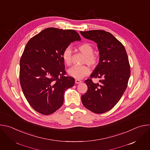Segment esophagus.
<instances>
[{"instance_id":"obj_1","label":"esophagus","mask_w":150,"mask_h":150,"mask_svg":"<svg viewBox=\"0 0 150 150\" xmlns=\"http://www.w3.org/2000/svg\"><path fill=\"white\" fill-rule=\"evenodd\" d=\"M81 82H82V81H81L80 79H75V83H81Z\"/></svg>"}]
</instances>
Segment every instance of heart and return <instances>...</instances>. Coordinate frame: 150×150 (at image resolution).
Wrapping results in <instances>:
<instances>
[{"label":"heart","instance_id":"obj_1","mask_svg":"<svg viewBox=\"0 0 150 150\" xmlns=\"http://www.w3.org/2000/svg\"><path fill=\"white\" fill-rule=\"evenodd\" d=\"M78 50L83 54L85 55L83 63H87L91 67H95L98 62V57L93 54L94 48L89 43L85 42L78 46ZM62 59L65 65L70 66L72 60V52L71 47H66L62 54ZM90 72V69L86 65L82 66H74L69 68L68 71V74L71 76L81 79L86 76Z\"/></svg>","mask_w":150,"mask_h":150}]
</instances>
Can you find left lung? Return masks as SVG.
<instances>
[{
    "instance_id": "1",
    "label": "left lung",
    "mask_w": 150,
    "mask_h": 150,
    "mask_svg": "<svg viewBox=\"0 0 150 150\" xmlns=\"http://www.w3.org/2000/svg\"><path fill=\"white\" fill-rule=\"evenodd\" d=\"M80 33L97 45L99 62L90 78L102 79L97 83L91 79L85 81L88 90L81 96V101L90 111L103 113L113 108L126 89L131 75L129 60L123 45L111 33L103 30Z\"/></svg>"
}]
</instances>
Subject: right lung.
Listing matches in <instances>:
<instances>
[{
    "mask_svg": "<svg viewBox=\"0 0 150 150\" xmlns=\"http://www.w3.org/2000/svg\"><path fill=\"white\" fill-rule=\"evenodd\" d=\"M80 40L75 30L47 28L27 42L20 60V83L37 112H55L63 104L64 93L74 86L75 79L65 76L62 54L71 42Z\"/></svg>",
    "mask_w": 150,
    "mask_h": 150,
    "instance_id": "add662e5",
    "label": "right lung"
}]
</instances>
